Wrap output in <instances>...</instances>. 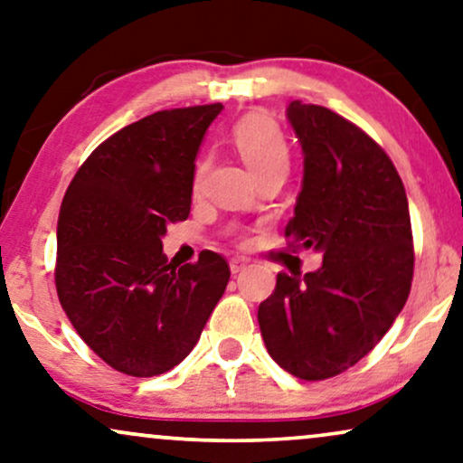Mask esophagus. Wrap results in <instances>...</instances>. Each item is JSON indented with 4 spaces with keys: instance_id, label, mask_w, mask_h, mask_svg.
<instances>
[{
    "instance_id": "obj_1",
    "label": "esophagus",
    "mask_w": 463,
    "mask_h": 463,
    "mask_svg": "<svg viewBox=\"0 0 463 463\" xmlns=\"http://www.w3.org/2000/svg\"><path fill=\"white\" fill-rule=\"evenodd\" d=\"M230 269H232V274L242 272V269H246V260H240V257H236V260H232L230 261Z\"/></svg>"
}]
</instances>
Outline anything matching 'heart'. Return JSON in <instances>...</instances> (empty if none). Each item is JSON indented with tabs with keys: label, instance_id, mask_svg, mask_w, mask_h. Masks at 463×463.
Listing matches in <instances>:
<instances>
[{
	"label": "heart",
	"instance_id": "heart-1",
	"mask_svg": "<svg viewBox=\"0 0 463 463\" xmlns=\"http://www.w3.org/2000/svg\"><path fill=\"white\" fill-rule=\"evenodd\" d=\"M232 142L240 157L257 178L272 170H287L289 165V142L280 125L268 112H250L233 125ZM208 159L200 157L194 167V189L202 187Z\"/></svg>",
	"mask_w": 463,
	"mask_h": 463
}]
</instances>
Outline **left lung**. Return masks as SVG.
<instances>
[{"label":"left lung","mask_w":463,"mask_h":463,"mask_svg":"<svg viewBox=\"0 0 463 463\" xmlns=\"http://www.w3.org/2000/svg\"><path fill=\"white\" fill-rule=\"evenodd\" d=\"M304 151L289 246L323 253L317 272L276 276L260 304L269 357L302 381L349 370L393 326L411 293L415 250L404 184L392 159L329 108H287Z\"/></svg>","instance_id":"1"}]
</instances>
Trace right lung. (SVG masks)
Returning a JSON list of instances; mask_svg holds the SVG:
<instances>
[{"label": "right lung", "mask_w": 463, "mask_h": 463, "mask_svg": "<svg viewBox=\"0 0 463 463\" xmlns=\"http://www.w3.org/2000/svg\"><path fill=\"white\" fill-rule=\"evenodd\" d=\"M221 104L161 110L89 155L57 223V296L95 355L129 376L172 370L230 283L214 250L172 266L161 238L189 217L195 155Z\"/></svg>", "instance_id": "obj_1"}]
</instances>
